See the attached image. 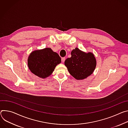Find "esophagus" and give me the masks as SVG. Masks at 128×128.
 <instances>
[{"mask_svg":"<svg viewBox=\"0 0 128 128\" xmlns=\"http://www.w3.org/2000/svg\"><path fill=\"white\" fill-rule=\"evenodd\" d=\"M65 60H66L65 58H62V62H64V61H65Z\"/></svg>","mask_w":128,"mask_h":128,"instance_id":"1","label":"esophagus"}]
</instances>
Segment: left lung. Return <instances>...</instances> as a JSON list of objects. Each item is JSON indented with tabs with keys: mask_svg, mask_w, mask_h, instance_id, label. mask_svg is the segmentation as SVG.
<instances>
[{
	"mask_svg": "<svg viewBox=\"0 0 128 128\" xmlns=\"http://www.w3.org/2000/svg\"><path fill=\"white\" fill-rule=\"evenodd\" d=\"M64 65L74 78L77 80H81L93 73L96 61L92 52H85L76 47L71 52V58L65 60Z\"/></svg>",
	"mask_w": 128,
	"mask_h": 128,
	"instance_id": "1",
	"label": "left lung"
}]
</instances>
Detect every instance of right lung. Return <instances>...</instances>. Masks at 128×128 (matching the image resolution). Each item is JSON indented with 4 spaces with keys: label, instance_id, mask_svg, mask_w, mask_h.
I'll return each mask as SVG.
<instances>
[{
    "label": "right lung",
    "instance_id": "1",
    "mask_svg": "<svg viewBox=\"0 0 128 128\" xmlns=\"http://www.w3.org/2000/svg\"><path fill=\"white\" fill-rule=\"evenodd\" d=\"M61 62L58 53L50 48H46L32 52L28 56L27 64L32 73L45 79L52 74L56 66Z\"/></svg>",
    "mask_w": 128,
    "mask_h": 128
}]
</instances>
